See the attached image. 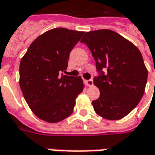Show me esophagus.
I'll use <instances>...</instances> for the list:
<instances>
[{"mask_svg": "<svg viewBox=\"0 0 155 155\" xmlns=\"http://www.w3.org/2000/svg\"><path fill=\"white\" fill-rule=\"evenodd\" d=\"M85 83H86V85L87 87H92L94 85V82H93L92 80H87V81H85Z\"/></svg>", "mask_w": 155, "mask_h": 155, "instance_id": "1", "label": "esophagus"}]
</instances>
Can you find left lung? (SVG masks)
I'll return each mask as SVG.
<instances>
[{
    "mask_svg": "<svg viewBox=\"0 0 155 155\" xmlns=\"http://www.w3.org/2000/svg\"><path fill=\"white\" fill-rule=\"evenodd\" d=\"M81 41L89 48L101 72L94 79L100 89V97L92 101L94 111L109 120L125 117L144 94L147 69L141 53L134 44L110 29L87 32Z\"/></svg>",
    "mask_w": 155,
    "mask_h": 155,
    "instance_id": "1",
    "label": "left lung"
}]
</instances>
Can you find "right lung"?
I'll return each instance as SVG.
<instances>
[{
	"instance_id": "right-lung-1",
	"label": "right lung",
	"mask_w": 155,
	"mask_h": 155,
	"mask_svg": "<svg viewBox=\"0 0 155 155\" xmlns=\"http://www.w3.org/2000/svg\"><path fill=\"white\" fill-rule=\"evenodd\" d=\"M85 32L57 28L38 36L20 63V87L33 113L49 123L68 118L84 84L81 76L60 74Z\"/></svg>"
}]
</instances>
